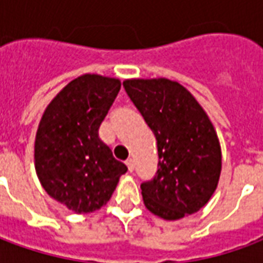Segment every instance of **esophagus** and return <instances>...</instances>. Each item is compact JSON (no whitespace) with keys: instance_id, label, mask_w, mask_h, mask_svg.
<instances>
[{"instance_id":"obj_1","label":"esophagus","mask_w":263,"mask_h":263,"mask_svg":"<svg viewBox=\"0 0 263 263\" xmlns=\"http://www.w3.org/2000/svg\"><path fill=\"white\" fill-rule=\"evenodd\" d=\"M126 166H128V171L129 172H134V160L131 159V158H129V159H126Z\"/></svg>"}]
</instances>
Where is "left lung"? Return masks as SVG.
<instances>
[{"label":"left lung","instance_id":"1","mask_svg":"<svg viewBox=\"0 0 263 263\" xmlns=\"http://www.w3.org/2000/svg\"><path fill=\"white\" fill-rule=\"evenodd\" d=\"M124 87L158 142V172L141 184L145 207L180 220L209 203L221 173V148L203 107L177 81L131 79Z\"/></svg>","mask_w":263,"mask_h":263}]
</instances>
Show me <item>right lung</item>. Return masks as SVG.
Masks as SVG:
<instances>
[{
    "instance_id": "add662e5",
    "label": "right lung",
    "mask_w": 263,
    "mask_h": 263,
    "mask_svg": "<svg viewBox=\"0 0 263 263\" xmlns=\"http://www.w3.org/2000/svg\"><path fill=\"white\" fill-rule=\"evenodd\" d=\"M121 81L100 74L71 80L43 112L35 138V169L45 192L77 214L107 204L128 171L98 138Z\"/></svg>"
}]
</instances>
